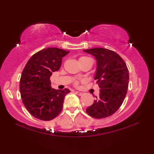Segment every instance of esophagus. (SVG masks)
Returning <instances> with one entry per match:
<instances>
[{
  "instance_id": "34e87169",
  "label": "esophagus",
  "mask_w": 154,
  "mask_h": 154,
  "mask_svg": "<svg viewBox=\"0 0 154 154\" xmlns=\"http://www.w3.org/2000/svg\"><path fill=\"white\" fill-rule=\"evenodd\" d=\"M75 94H77V95H79V96H81L83 94V93L79 92V91H75Z\"/></svg>"
}]
</instances>
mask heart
Segmentation results:
<instances>
[{
  "mask_svg": "<svg viewBox=\"0 0 154 154\" xmlns=\"http://www.w3.org/2000/svg\"><path fill=\"white\" fill-rule=\"evenodd\" d=\"M88 58H89V57H85V56H83V57H81L80 58H79V61H82V60H87V59H88ZM75 85L76 86H77L78 85V82L77 81H75Z\"/></svg>",
  "mask_w": 154,
  "mask_h": 154,
  "instance_id": "obj_1",
  "label": "heart"
}]
</instances>
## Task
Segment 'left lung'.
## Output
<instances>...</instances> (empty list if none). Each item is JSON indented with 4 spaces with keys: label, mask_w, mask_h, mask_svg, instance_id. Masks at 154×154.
Masks as SVG:
<instances>
[{
    "label": "left lung",
    "mask_w": 154,
    "mask_h": 154,
    "mask_svg": "<svg viewBox=\"0 0 154 154\" xmlns=\"http://www.w3.org/2000/svg\"><path fill=\"white\" fill-rule=\"evenodd\" d=\"M97 60L94 79L100 88L99 96L86 109L87 114L95 119H104L115 113L122 105L129 82L128 69L120 55L102 48L85 50Z\"/></svg>",
    "instance_id": "left-lung-1"
}]
</instances>
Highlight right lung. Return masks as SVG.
<instances>
[{"mask_svg": "<svg viewBox=\"0 0 154 154\" xmlns=\"http://www.w3.org/2000/svg\"><path fill=\"white\" fill-rule=\"evenodd\" d=\"M57 48H48L32 55L23 70L20 81L22 103L32 116L42 120L54 119L61 112L68 89L51 87L50 77L61 67L62 57L69 54Z\"/></svg>", "mask_w": 154, "mask_h": 154, "instance_id": "1", "label": "right lung"}]
</instances>
